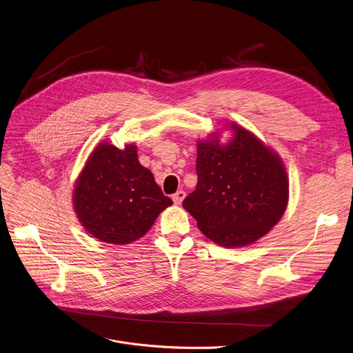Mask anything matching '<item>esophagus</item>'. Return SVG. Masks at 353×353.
<instances>
[{"label": "esophagus", "instance_id": "obj_1", "mask_svg": "<svg viewBox=\"0 0 353 353\" xmlns=\"http://www.w3.org/2000/svg\"><path fill=\"white\" fill-rule=\"evenodd\" d=\"M184 197H185V193L183 192V190H179V192H176L174 194H173V201H174V204H181V201L184 200Z\"/></svg>", "mask_w": 353, "mask_h": 353}]
</instances>
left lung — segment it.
Masks as SVG:
<instances>
[{"instance_id": "1", "label": "left lung", "mask_w": 353, "mask_h": 353, "mask_svg": "<svg viewBox=\"0 0 353 353\" xmlns=\"http://www.w3.org/2000/svg\"><path fill=\"white\" fill-rule=\"evenodd\" d=\"M234 132L221 145L219 132L197 142V185L183 207L207 239L227 248L264 237L288 204V176L281 157L250 130Z\"/></svg>"}]
</instances>
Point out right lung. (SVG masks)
I'll return each mask as SVG.
<instances>
[{"label": "right lung", "mask_w": 353, "mask_h": 353, "mask_svg": "<svg viewBox=\"0 0 353 353\" xmlns=\"http://www.w3.org/2000/svg\"><path fill=\"white\" fill-rule=\"evenodd\" d=\"M74 210L83 228L99 241L125 245L150 230L173 201L137 159V148L102 142L85 163L74 189Z\"/></svg>", "instance_id": "right-lung-1"}]
</instances>
